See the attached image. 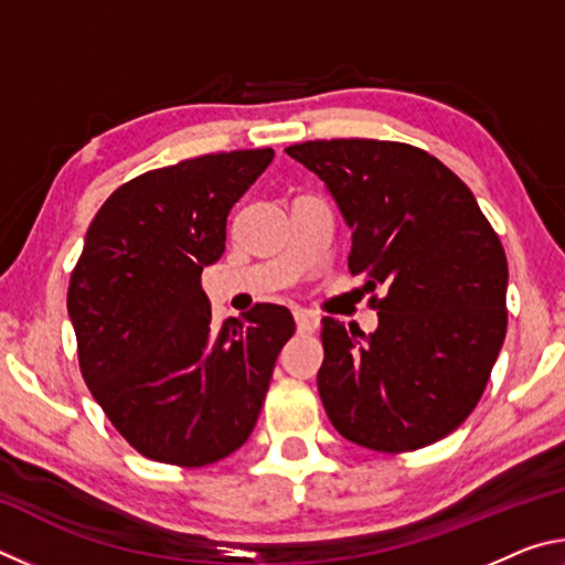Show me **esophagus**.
<instances>
[{
    "instance_id": "34e87169",
    "label": "esophagus",
    "mask_w": 565,
    "mask_h": 565,
    "mask_svg": "<svg viewBox=\"0 0 565 565\" xmlns=\"http://www.w3.org/2000/svg\"><path fill=\"white\" fill-rule=\"evenodd\" d=\"M294 319H296V329H299V333H311L313 329H317V319H313L309 311L294 309Z\"/></svg>"
}]
</instances>
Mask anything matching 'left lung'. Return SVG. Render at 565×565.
Returning <instances> with one entry per match:
<instances>
[{"mask_svg":"<svg viewBox=\"0 0 565 565\" xmlns=\"http://www.w3.org/2000/svg\"><path fill=\"white\" fill-rule=\"evenodd\" d=\"M351 228L349 271L366 276L379 329L321 319L317 384L337 431L371 451H416L476 408L505 339L509 264L451 169L401 141H303Z\"/></svg>","mask_w":565,"mask_h":565,"instance_id":"8db88e82","label":"left lung"}]
</instances>
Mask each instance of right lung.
I'll return each mask as SVG.
<instances>
[{"instance_id":"1","label":"right lung","mask_w":565,"mask_h":565,"mask_svg":"<svg viewBox=\"0 0 565 565\" xmlns=\"http://www.w3.org/2000/svg\"><path fill=\"white\" fill-rule=\"evenodd\" d=\"M274 149L179 161L127 181L89 224L66 311L79 369L114 428L151 461L206 466L234 454L296 331L286 306L256 303L214 327L204 266Z\"/></svg>"}]
</instances>
